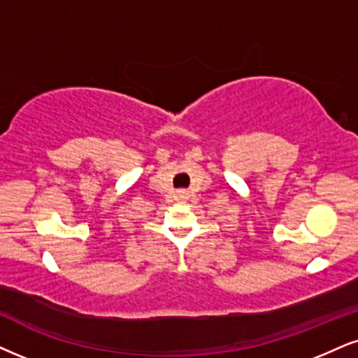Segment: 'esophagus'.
Listing matches in <instances>:
<instances>
[{
    "instance_id": "1",
    "label": "esophagus",
    "mask_w": 358,
    "mask_h": 358,
    "mask_svg": "<svg viewBox=\"0 0 358 358\" xmlns=\"http://www.w3.org/2000/svg\"><path fill=\"white\" fill-rule=\"evenodd\" d=\"M178 197H179L180 201H186L187 197H189V192H187V191H179V192H178Z\"/></svg>"
}]
</instances>
